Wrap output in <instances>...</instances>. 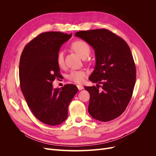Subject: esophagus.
<instances>
[{
  "instance_id": "34e87169",
  "label": "esophagus",
  "mask_w": 156,
  "mask_h": 156,
  "mask_svg": "<svg viewBox=\"0 0 156 156\" xmlns=\"http://www.w3.org/2000/svg\"><path fill=\"white\" fill-rule=\"evenodd\" d=\"M77 88L79 89V90H83L84 88L83 87L81 86V85H80V84H77Z\"/></svg>"
}]
</instances>
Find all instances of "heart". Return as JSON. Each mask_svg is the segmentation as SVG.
I'll return each mask as SVG.
<instances>
[{
    "label": "heart",
    "instance_id": "obj_1",
    "mask_svg": "<svg viewBox=\"0 0 156 156\" xmlns=\"http://www.w3.org/2000/svg\"><path fill=\"white\" fill-rule=\"evenodd\" d=\"M72 48L83 58H87L90 53V48L86 41L78 40L72 44ZM57 64L59 66H62L64 63V52L60 51L58 53ZM87 73L84 70H72L68 75L67 78L69 81L77 83H81L87 77Z\"/></svg>",
    "mask_w": 156,
    "mask_h": 156
}]
</instances>
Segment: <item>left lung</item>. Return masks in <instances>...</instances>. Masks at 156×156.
I'll list each match as a JSON object with an SVG mask.
<instances>
[{"label": "left lung", "mask_w": 156, "mask_h": 156, "mask_svg": "<svg viewBox=\"0 0 156 156\" xmlns=\"http://www.w3.org/2000/svg\"><path fill=\"white\" fill-rule=\"evenodd\" d=\"M75 35L95 51L96 66L89 79L98 84L84 87L90 94L89 114L101 122L114 120L126 110L135 84L136 68L129 47L105 29L79 31Z\"/></svg>", "instance_id": "obj_1"}]
</instances>
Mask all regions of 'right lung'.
<instances>
[{
  "label": "right lung",
  "instance_id": "obj_1",
  "mask_svg": "<svg viewBox=\"0 0 156 156\" xmlns=\"http://www.w3.org/2000/svg\"><path fill=\"white\" fill-rule=\"evenodd\" d=\"M72 36L41 33L25 45L21 55L19 75L23 96L36 119L49 126L59 125L67 119L69 104L78 91L72 84L53 87L55 78L60 76L56 60L60 48Z\"/></svg>",
  "mask_w": 156,
  "mask_h": 156
}]
</instances>
